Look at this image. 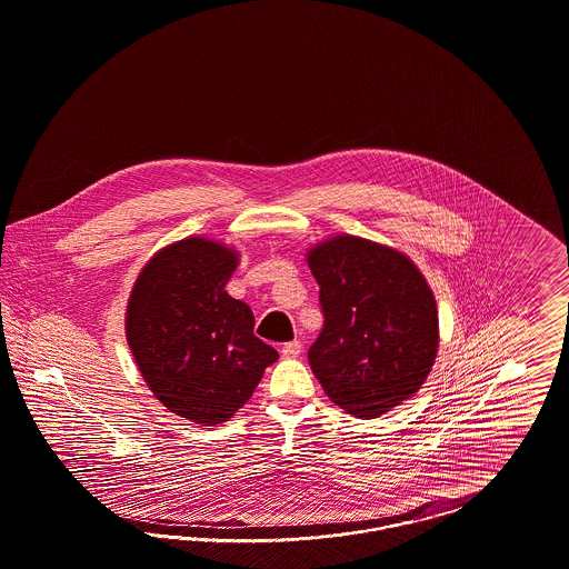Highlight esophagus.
<instances>
[{"label":"esophagus","mask_w":569,"mask_h":569,"mask_svg":"<svg viewBox=\"0 0 569 569\" xmlns=\"http://www.w3.org/2000/svg\"><path fill=\"white\" fill-rule=\"evenodd\" d=\"M281 353H283L286 358H297L298 353H300V341H288V343H283Z\"/></svg>","instance_id":"1"}]
</instances>
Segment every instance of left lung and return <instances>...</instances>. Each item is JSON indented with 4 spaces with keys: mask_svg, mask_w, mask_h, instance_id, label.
I'll list each match as a JSON object with an SVG mask.
<instances>
[{
    "mask_svg": "<svg viewBox=\"0 0 569 569\" xmlns=\"http://www.w3.org/2000/svg\"><path fill=\"white\" fill-rule=\"evenodd\" d=\"M325 326L307 358L328 399L376 418L411 397L433 367V292L403 253L358 237L309 251Z\"/></svg>",
    "mask_w": 569,
    "mask_h": 569,
    "instance_id": "1",
    "label": "left lung"
}]
</instances>
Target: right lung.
I'll use <instances>...</instances> for the list:
<instances>
[{
  "label": "right lung",
  "instance_id": "obj_1",
  "mask_svg": "<svg viewBox=\"0 0 569 569\" xmlns=\"http://www.w3.org/2000/svg\"><path fill=\"white\" fill-rule=\"evenodd\" d=\"M239 256L191 237L162 249L136 279L126 332L151 392L172 413L213 427L253 395L279 353L226 283Z\"/></svg>",
  "mask_w": 569,
  "mask_h": 569
}]
</instances>
